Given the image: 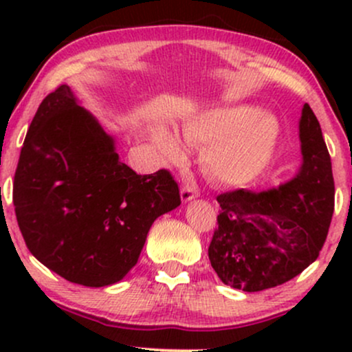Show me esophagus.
Segmentation results:
<instances>
[{"label":"esophagus","mask_w":352,"mask_h":352,"mask_svg":"<svg viewBox=\"0 0 352 352\" xmlns=\"http://www.w3.org/2000/svg\"><path fill=\"white\" fill-rule=\"evenodd\" d=\"M197 197H199V192H197V190L193 187H188V185H187V187H182L180 199H182V201H184V204H187V201L197 199Z\"/></svg>","instance_id":"34e87169"}]
</instances>
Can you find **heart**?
Returning <instances> with one entry per match:
<instances>
[{
  "label": "heart",
  "mask_w": 352,
  "mask_h": 352,
  "mask_svg": "<svg viewBox=\"0 0 352 352\" xmlns=\"http://www.w3.org/2000/svg\"><path fill=\"white\" fill-rule=\"evenodd\" d=\"M180 134L187 144L204 145L200 165L210 180L225 187H240L256 179L270 164L280 125L258 107L230 104L190 117L182 124ZM152 139L165 162L184 160V145L167 127H155Z\"/></svg>",
  "instance_id": "b5f03b06"
}]
</instances>
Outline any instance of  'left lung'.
<instances>
[{"label": "left lung", "mask_w": 352, "mask_h": 352, "mask_svg": "<svg viewBox=\"0 0 352 352\" xmlns=\"http://www.w3.org/2000/svg\"><path fill=\"white\" fill-rule=\"evenodd\" d=\"M302 164L296 177L265 192L217 197L218 228L208 246L225 285L253 293L293 280L319 256L334 212L331 157L308 104L300 119Z\"/></svg>", "instance_id": "obj_1"}]
</instances>
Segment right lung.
Listing matches in <instances>:
<instances>
[{
  "label": "right lung",
  "mask_w": 352,
  "mask_h": 352,
  "mask_svg": "<svg viewBox=\"0 0 352 352\" xmlns=\"http://www.w3.org/2000/svg\"><path fill=\"white\" fill-rule=\"evenodd\" d=\"M28 250L64 280L114 285L134 268L152 223L180 205L168 170L137 175L116 139L63 84L39 104L14 173Z\"/></svg>",
  "instance_id": "right-lung-1"
}]
</instances>
